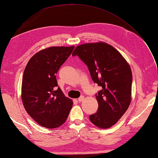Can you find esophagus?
<instances>
[{
  "label": "esophagus",
  "instance_id": "1",
  "mask_svg": "<svg viewBox=\"0 0 158 158\" xmlns=\"http://www.w3.org/2000/svg\"><path fill=\"white\" fill-rule=\"evenodd\" d=\"M84 100V96H81V97H80V98H78V102H82V101H83Z\"/></svg>",
  "mask_w": 158,
  "mask_h": 158
}]
</instances>
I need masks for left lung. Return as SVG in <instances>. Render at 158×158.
<instances>
[{
	"label": "left lung",
	"instance_id": "8db88e82",
	"mask_svg": "<svg viewBox=\"0 0 158 158\" xmlns=\"http://www.w3.org/2000/svg\"><path fill=\"white\" fill-rule=\"evenodd\" d=\"M88 66L93 82L102 87L96 94L98 108L89 116L98 127L110 128L121 118L131 101L132 72L127 61L113 46L104 42L84 44L75 48Z\"/></svg>",
	"mask_w": 158,
	"mask_h": 158
}]
</instances>
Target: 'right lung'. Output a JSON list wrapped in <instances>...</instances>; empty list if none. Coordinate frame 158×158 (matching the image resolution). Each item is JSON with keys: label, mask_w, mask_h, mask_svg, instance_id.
<instances>
[{"label": "right lung", "mask_w": 158, "mask_h": 158, "mask_svg": "<svg viewBox=\"0 0 158 158\" xmlns=\"http://www.w3.org/2000/svg\"><path fill=\"white\" fill-rule=\"evenodd\" d=\"M74 46L51 47L29 60L22 80L21 98L27 113L42 127L54 129L64 124L73 102L57 86V72Z\"/></svg>", "instance_id": "add662e5"}]
</instances>
